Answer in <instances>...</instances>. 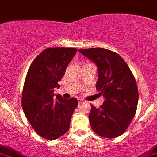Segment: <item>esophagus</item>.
<instances>
[{
    "instance_id": "esophagus-1",
    "label": "esophagus",
    "mask_w": 157,
    "mask_h": 157,
    "mask_svg": "<svg viewBox=\"0 0 157 157\" xmlns=\"http://www.w3.org/2000/svg\"><path fill=\"white\" fill-rule=\"evenodd\" d=\"M78 103H82L85 102V101H84L83 99H82V98H78Z\"/></svg>"
}]
</instances>
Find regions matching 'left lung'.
<instances>
[{
  "label": "left lung",
  "instance_id": "left-lung-1",
  "mask_svg": "<svg viewBox=\"0 0 157 157\" xmlns=\"http://www.w3.org/2000/svg\"><path fill=\"white\" fill-rule=\"evenodd\" d=\"M98 67L96 88L105 98L100 108L91 105L89 121L92 130L108 138L120 136L135 116L138 101L136 81L119 54L101 48L78 50Z\"/></svg>",
  "mask_w": 157,
  "mask_h": 157
}]
</instances>
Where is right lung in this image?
I'll return each mask as SVG.
<instances>
[{
    "label": "right lung",
    "mask_w": 157,
    "mask_h": 157,
    "mask_svg": "<svg viewBox=\"0 0 157 157\" xmlns=\"http://www.w3.org/2000/svg\"><path fill=\"white\" fill-rule=\"evenodd\" d=\"M72 48H50L43 51L31 64L24 83L22 106L34 130L42 138L53 140L69 130L70 119L78 106L76 98L64 99L54 89L65 74L76 54Z\"/></svg>",
    "instance_id": "obj_1"
}]
</instances>
